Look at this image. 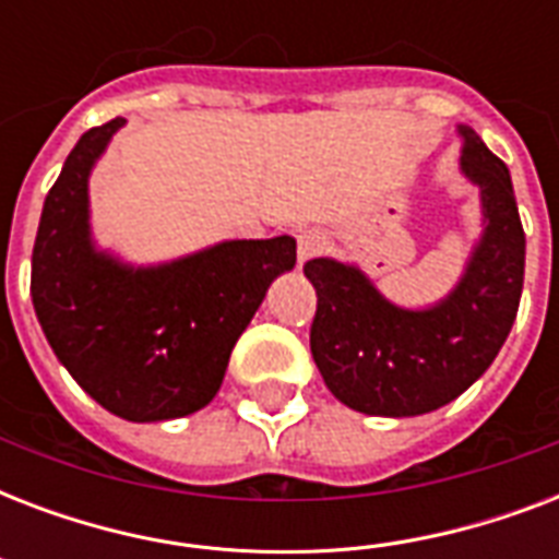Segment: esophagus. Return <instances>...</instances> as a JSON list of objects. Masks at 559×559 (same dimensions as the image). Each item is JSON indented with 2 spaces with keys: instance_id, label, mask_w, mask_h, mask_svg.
I'll return each mask as SVG.
<instances>
[{
  "instance_id": "esophagus-1",
  "label": "esophagus",
  "mask_w": 559,
  "mask_h": 559,
  "mask_svg": "<svg viewBox=\"0 0 559 559\" xmlns=\"http://www.w3.org/2000/svg\"><path fill=\"white\" fill-rule=\"evenodd\" d=\"M324 246H328L324 231H319V228H307V231H301V235H298V263L313 261L316 254L324 252Z\"/></svg>"
}]
</instances>
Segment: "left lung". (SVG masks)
Instances as JSON below:
<instances>
[{
	"instance_id": "obj_1",
	"label": "left lung",
	"mask_w": 559,
	"mask_h": 559,
	"mask_svg": "<svg viewBox=\"0 0 559 559\" xmlns=\"http://www.w3.org/2000/svg\"><path fill=\"white\" fill-rule=\"evenodd\" d=\"M461 174L481 193L485 231L450 296L424 310L391 305L354 263L313 258L310 350L324 385L362 415L415 417L447 406L490 368L520 310L525 231L511 174L461 124Z\"/></svg>"
}]
</instances>
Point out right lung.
<instances>
[{
	"label": "right lung",
	"instance_id": "1",
	"mask_svg": "<svg viewBox=\"0 0 559 559\" xmlns=\"http://www.w3.org/2000/svg\"><path fill=\"white\" fill-rule=\"evenodd\" d=\"M124 118L92 127L69 153L39 217L31 301L78 385L133 424L209 406L266 289L296 266V240H223L156 266L100 252L90 228V174Z\"/></svg>",
	"mask_w": 559,
	"mask_h": 559
}]
</instances>
